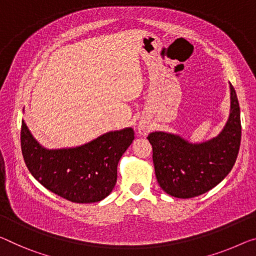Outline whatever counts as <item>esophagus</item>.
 <instances>
[{"mask_svg": "<svg viewBox=\"0 0 256 256\" xmlns=\"http://www.w3.org/2000/svg\"><path fill=\"white\" fill-rule=\"evenodd\" d=\"M140 134H145V129L143 127H140Z\"/></svg>", "mask_w": 256, "mask_h": 256, "instance_id": "obj_1", "label": "esophagus"}]
</instances>
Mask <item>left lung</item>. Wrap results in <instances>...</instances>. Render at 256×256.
Masks as SVG:
<instances>
[{
    "label": "left lung",
    "mask_w": 256,
    "mask_h": 256,
    "mask_svg": "<svg viewBox=\"0 0 256 256\" xmlns=\"http://www.w3.org/2000/svg\"><path fill=\"white\" fill-rule=\"evenodd\" d=\"M231 112L218 137L206 143L191 144L167 132H152L156 176L161 188L176 198H194L210 191L229 174L237 159L242 140L240 108L230 84Z\"/></svg>",
    "instance_id": "8db88e82"
}]
</instances>
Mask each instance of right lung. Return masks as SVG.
Listing matches in <instances>:
<instances>
[{
  "mask_svg": "<svg viewBox=\"0 0 256 256\" xmlns=\"http://www.w3.org/2000/svg\"><path fill=\"white\" fill-rule=\"evenodd\" d=\"M134 138V130L127 128L78 148L46 150L22 121V152L30 174L49 191L76 204L100 202L111 194L118 162Z\"/></svg>",
  "mask_w": 256,
  "mask_h": 256,
  "instance_id": "obj_1",
  "label": "right lung"
}]
</instances>
